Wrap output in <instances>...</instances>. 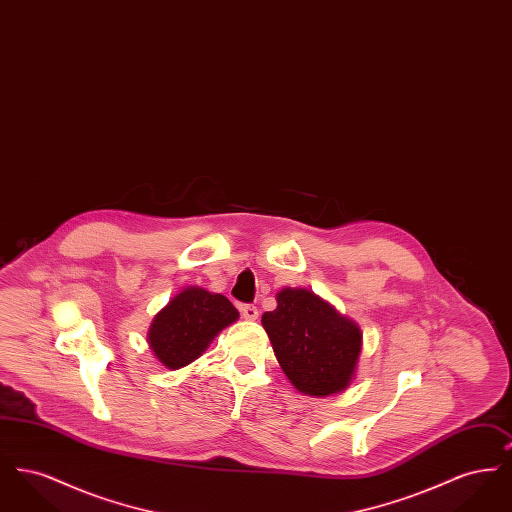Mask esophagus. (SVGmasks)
Instances as JSON below:
<instances>
[{"mask_svg": "<svg viewBox=\"0 0 512 512\" xmlns=\"http://www.w3.org/2000/svg\"><path fill=\"white\" fill-rule=\"evenodd\" d=\"M240 311H242V315L247 320H255V318L259 317V309L255 307V305H251V303H244L242 307H240Z\"/></svg>", "mask_w": 512, "mask_h": 512, "instance_id": "obj_1", "label": "esophagus"}]
</instances>
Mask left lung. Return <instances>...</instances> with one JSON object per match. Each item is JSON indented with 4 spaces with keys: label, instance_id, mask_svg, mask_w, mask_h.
<instances>
[{
    "label": "left lung",
    "instance_id": "obj_1",
    "mask_svg": "<svg viewBox=\"0 0 512 512\" xmlns=\"http://www.w3.org/2000/svg\"><path fill=\"white\" fill-rule=\"evenodd\" d=\"M276 301L263 326L293 386L317 397L345 390L361 353L359 326L307 290H282Z\"/></svg>",
    "mask_w": 512,
    "mask_h": 512
}]
</instances>
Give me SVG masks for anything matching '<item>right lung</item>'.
I'll return each mask as SVG.
<instances>
[{"mask_svg":"<svg viewBox=\"0 0 512 512\" xmlns=\"http://www.w3.org/2000/svg\"><path fill=\"white\" fill-rule=\"evenodd\" d=\"M238 317L224 295L186 288L153 318L147 340L163 365L180 368L195 361L220 330Z\"/></svg>","mask_w":512,"mask_h":512,"instance_id":"add662e5","label":"right lung"}]
</instances>
